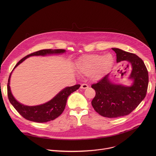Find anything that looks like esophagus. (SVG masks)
I'll return each mask as SVG.
<instances>
[{"instance_id":"obj_1","label":"esophagus","mask_w":156,"mask_h":156,"mask_svg":"<svg viewBox=\"0 0 156 156\" xmlns=\"http://www.w3.org/2000/svg\"><path fill=\"white\" fill-rule=\"evenodd\" d=\"M88 87H89V86H88V85L86 84H82L81 85V89H83V90H85V89H87V88H88Z\"/></svg>"}]
</instances>
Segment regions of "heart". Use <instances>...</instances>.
<instances>
[{
	"mask_svg": "<svg viewBox=\"0 0 156 156\" xmlns=\"http://www.w3.org/2000/svg\"><path fill=\"white\" fill-rule=\"evenodd\" d=\"M114 59L112 54H106L86 55L79 58L76 62V68L80 73L90 75L94 81L101 80L112 67Z\"/></svg>",
	"mask_w": 156,
	"mask_h": 156,
	"instance_id": "heart-1",
	"label": "heart"
}]
</instances>
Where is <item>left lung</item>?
<instances>
[{
  "label": "left lung",
  "instance_id": "left-lung-1",
  "mask_svg": "<svg viewBox=\"0 0 156 156\" xmlns=\"http://www.w3.org/2000/svg\"><path fill=\"white\" fill-rule=\"evenodd\" d=\"M117 54V62H128L131 66L128 78L133 80L131 86H125L112 82L110 73L91 87L96 96L91 104L101 115L117 118L127 115L135 110L144 99L149 83L147 70L143 60L135 54L118 48H112Z\"/></svg>",
  "mask_w": 156,
  "mask_h": 156
}]
</instances>
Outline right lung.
Returning a JSON list of instances; mask_svg holds the SVG:
<instances>
[{"mask_svg": "<svg viewBox=\"0 0 156 156\" xmlns=\"http://www.w3.org/2000/svg\"><path fill=\"white\" fill-rule=\"evenodd\" d=\"M65 52L66 51L65 49H43L35 52L21 59L16 63L13 70L21 63L31 56H46L51 54H62ZM11 75L12 73L9 76L7 84L8 98L10 102L22 117L30 121L37 123L48 122L53 120L60 116L65 109L68 97L72 93L78 90L80 87V84L70 87H66L48 102L38 105L28 106L20 103L13 97L10 87Z\"/></svg>", "mask_w": 156, "mask_h": 156, "instance_id": "1", "label": "right lung"}]
</instances>
